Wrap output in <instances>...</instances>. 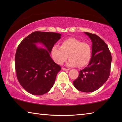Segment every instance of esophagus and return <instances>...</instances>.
Returning a JSON list of instances; mask_svg holds the SVG:
<instances>
[{"mask_svg":"<svg viewBox=\"0 0 122 122\" xmlns=\"http://www.w3.org/2000/svg\"><path fill=\"white\" fill-rule=\"evenodd\" d=\"M62 69L63 70V71H68V69H67V68H63V67H62Z\"/></svg>","mask_w":122,"mask_h":122,"instance_id":"34e87169","label":"esophagus"}]
</instances>
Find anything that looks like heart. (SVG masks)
<instances>
[{"label":"heart","instance_id":"1","mask_svg":"<svg viewBox=\"0 0 122 122\" xmlns=\"http://www.w3.org/2000/svg\"><path fill=\"white\" fill-rule=\"evenodd\" d=\"M51 57L56 63L62 65L66 61L68 55L67 65L70 67H82L87 65L92 56V49L86 42L74 38H70L63 40L60 47L53 46L51 49Z\"/></svg>","mask_w":122,"mask_h":122}]
</instances>
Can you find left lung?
I'll use <instances>...</instances> for the list:
<instances>
[{
	"instance_id": "8db88e82",
	"label": "left lung",
	"mask_w": 122,
	"mask_h": 122,
	"mask_svg": "<svg viewBox=\"0 0 122 122\" xmlns=\"http://www.w3.org/2000/svg\"><path fill=\"white\" fill-rule=\"evenodd\" d=\"M92 41V57L88 66L80 71L73 84L82 92H94L102 86L109 77L112 57L106 42L95 34L84 32Z\"/></svg>"
}]
</instances>
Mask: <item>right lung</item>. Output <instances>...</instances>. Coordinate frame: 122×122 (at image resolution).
I'll return each instance as SVG.
<instances>
[{"mask_svg":"<svg viewBox=\"0 0 122 122\" xmlns=\"http://www.w3.org/2000/svg\"><path fill=\"white\" fill-rule=\"evenodd\" d=\"M61 36L57 33L36 31L26 37L18 46L15 56L16 77L29 93L44 95L54 84L61 68L49 54ZM38 43L44 44L46 49L37 47Z\"/></svg>","mask_w":122,"mask_h":122,"instance_id":"1","label":"right lung"}]
</instances>
